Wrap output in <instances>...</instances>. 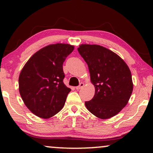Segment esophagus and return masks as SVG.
Instances as JSON below:
<instances>
[{
  "mask_svg": "<svg viewBox=\"0 0 153 153\" xmlns=\"http://www.w3.org/2000/svg\"><path fill=\"white\" fill-rule=\"evenodd\" d=\"M84 86V83H83V82H81V83H80V84H79V86H77V87L76 88V90H79V89H81L82 88L83 86Z\"/></svg>",
  "mask_w": 153,
  "mask_h": 153,
  "instance_id": "34e87169",
  "label": "esophagus"
}]
</instances>
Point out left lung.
Returning a JSON list of instances; mask_svg holds the SVG:
<instances>
[{"instance_id":"left-lung-1","label":"left lung","mask_w":153,"mask_h":153,"mask_svg":"<svg viewBox=\"0 0 153 153\" xmlns=\"http://www.w3.org/2000/svg\"><path fill=\"white\" fill-rule=\"evenodd\" d=\"M88 67L95 87L94 97L85 105L102 120L117 115L128 104L133 90L131 71L117 54L102 46L81 45L77 48Z\"/></svg>"}]
</instances>
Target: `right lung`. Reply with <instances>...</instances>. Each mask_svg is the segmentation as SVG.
<instances>
[{"label":"right lung","mask_w":153,"mask_h":153,"mask_svg":"<svg viewBox=\"0 0 153 153\" xmlns=\"http://www.w3.org/2000/svg\"><path fill=\"white\" fill-rule=\"evenodd\" d=\"M74 46L57 43L31 56L19 77V90L25 106L35 115L48 119L59 113L71 91L63 83V64Z\"/></svg>","instance_id":"obj_1"}]
</instances>
